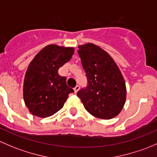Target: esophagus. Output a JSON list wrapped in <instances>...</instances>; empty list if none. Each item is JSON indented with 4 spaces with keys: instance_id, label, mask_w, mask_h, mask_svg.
I'll use <instances>...</instances> for the list:
<instances>
[{
    "instance_id": "34e87169",
    "label": "esophagus",
    "mask_w": 157,
    "mask_h": 157,
    "mask_svg": "<svg viewBox=\"0 0 157 157\" xmlns=\"http://www.w3.org/2000/svg\"><path fill=\"white\" fill-rule=\"evenodd\" d=\"M80 89V86L79 85H76V86L74 88V90H75V93H77L78 91V90Z\"/></svg>"
}]
</instances>
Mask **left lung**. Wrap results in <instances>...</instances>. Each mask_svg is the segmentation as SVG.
<instances>
[{
  "label": "left lung",
  "mask_w": 157,
  "mask_h": 157,
  "mask_svg": "<svg viewBox=\"0 0 157 157\" xmlns=\"http://www.w3.org/2000/svg\"><path fill=\"white\" fill-rule=\"evenodd\" d=\"M78 54L88 84L77 92L85 109L102 119L114 118L121 112L126 98L125 83L113 58L93 44L78 46Z\"/></svg>",
  "instance_id": "8db88e82"
}]
</instances>
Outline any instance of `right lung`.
<instances>
[{
  "label": "right lung",
  "mask_w": 157,
  "mask_h": 157,
  "mask_svg": "<svg viewBox=\"0 0 157 157\" xmlns=\"http://www.w3.org/2000/svg\"><path fill=\"white\" fill-rule=\"evenodd\" d=\"M73 48L51 44L43 48L30 63L25 75L23 98L32 115L49 117L62 109L74 90L58 69L71 59Z\"/></svg>",
  "instance_id": "obj_1"
}]
</instances>
